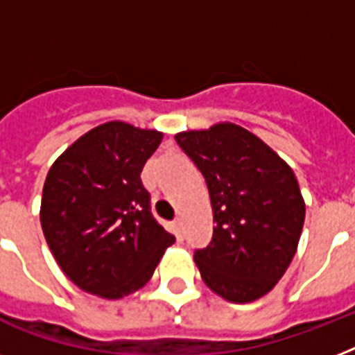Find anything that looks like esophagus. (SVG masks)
I'll use <instances>...</instances> for the list:
<instances>
[{
  "instance_id": "obj_1",
  "label": "esophagus",
  "mask_w": 355,
  "mask_h": 355,
  "mask_svg": "<svg viewBox=\"0 0 355 355\" xmlns=\"http://www.w3.org/2000/svg\"><path fill=\"white\" fill-rule=\"evenodd\" d=\"M173 230H175L178 239L182 237V219H175V221H173Z\"/></svg>"
}]
</instances>
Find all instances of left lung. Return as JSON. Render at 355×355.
<instances>
[{
    "label": "left lung",
    "instance_id": "left-lung-1",
    "mask_svg": "<svg viewBox=\"0 0 355 355\" xmlns=\"http://www.w3.org/2000/svg\"><path fill=\"white\" fill-rule=\"evenodd\" d=\"M208 186L214 236L193 254L211 291L252 302L276 286L297 252L304 206L297 177L258 136L232 123L175 136Z\"/></svg>",
    "mask_w": 355,
    "mask_h": 355
}]
</instances>
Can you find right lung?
I'll return each mask as SVG.
<instances>
[{"mask_svg":"<svg viewBox=\"0 0 355 355\" xmlns=\"http://www.w3.org/2000/svg\"><path fill=\"white\" fill-rule=\"evenodd\" d=\"M160 141L156 130L105 123L47 173L42 230L64 275L83 291L103 298L138 291L175 243L153 216L139 177Z\"/></svg>","mask_w":355,"mask_h":355,"instance_id":"obj_1","label":"right lung"}]
</instances>
